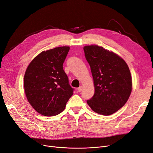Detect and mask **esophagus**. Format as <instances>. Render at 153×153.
I'll use <instances>...</instances> for the list:
<instances>
[{"instance_id":"34e87169","label":"esophagus","mask_w":153,"mask_h":153,"mask_svg":"<svg viewBox=\"0 0 153 153\" xmlns=\"http://www.w3.org/2000/svg\"><path fill=\"white\" fill-rule=\"evenodd\" d=\"M82 90V87L80 86V87H78L77 89H76V91L77 92H80V91Z\"/></svg>"}]
</instances>
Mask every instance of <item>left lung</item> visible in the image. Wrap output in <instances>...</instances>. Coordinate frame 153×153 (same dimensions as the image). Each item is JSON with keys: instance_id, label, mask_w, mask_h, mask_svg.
Listing matches in <instances>:
<instances>
[{"instance_id": "1", "label": "left lung", "mask_w": 153, "mask_h": 153, "mask_svg": "<svg viewBox=\"0 0 153 153\" xmlns=\"http://www.w3.org/2000/svg\"><path fill=\"white\" fill-rule=\"evenodd\" d=\"M92 74L95 93L87 104L95 112L109 115L129 99L132 82L129 66L117 54L98 45L83 47Z\"/></svg>"}]
</instances>
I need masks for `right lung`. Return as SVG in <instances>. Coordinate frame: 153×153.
Listing matches in <instances>:
<instances>
[{"mask_svg":"<svg viewBox=\"0 0 153 153\" xmlns=\"http://www.w3.org/2000/svg\"><path fill=\"white\" fill-rule=\"evenodd\" d=\"M69 46L43 51L28 65L24 76L27 99L36 112L45 116L62 112L73 94L63 65Z\"/></svg>","mask_w":153,"mask_h":153,"instance_id":"obj_1","label":"right lung"}]
</instances>
